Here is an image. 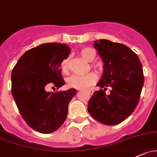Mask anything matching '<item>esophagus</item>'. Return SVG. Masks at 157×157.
<instances>
[{
	"mask_svg": "<svg viewBox=\"0 0 157 157\" xmlns=\"http://www.w3.org/2000/svg\"><path fill=\"white\" fill-rule=\"evenodd\" d=\"M88 92L90 95H92V94H93V91H92V90H88Z\"/></svg>",
	"mask_w": 157,
	"mask_h": 157,
	"instance_id": "obj_1",
	"label": "esophagus"
}]
</instances>
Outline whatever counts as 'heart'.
Instances as JSON below:
<instances>
[{"instance_id": "obj_1", "label": "heart", "mask_w": 157, "mask_h": 157, "mask_svg": "<svg viewBox=\"0 0 157 157\" xmlns=\"http://www.w3.org/2000/svg\"><path fill=\"white\" fill-rule=\"evenodd\" d=\"M80 56L85 60L88 62H92L95 57V52L93 49L89 47L82 49L80 50ZM62 69L64 73H67L69 71V61L66 59L63 60L62 64ZM98 77L96 74L94 73L87 74L84 76L74 75L67 80V86L71 88L77 89V90H85L88 87L95 84L97 82Z\"/></svg>"}]
</instances>
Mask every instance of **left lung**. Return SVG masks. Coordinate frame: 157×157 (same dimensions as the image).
Segmentation results:
<instances>
[{
    "mask_svg": "<svg viewBox=\"0 0 157 157\" xmlns=\"http://www.w3.org/2000/svg\"><path fill=\"white\" fill-rule=\"evenodd\" d=\"M104 62V73L89 101L88 111L97 121L108 126L122 123L132 114L139 101L144 85L142 65L138 55L126 45L108 40L95 41ZM111 87L109 95L105 91Z\"/></svg>",
    "mask_w": 157,
    "mask_h": 157,
    "instance_id": "1",
    "label": "left lung"
}]
</instances>
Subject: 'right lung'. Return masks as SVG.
Returning <instances> with one entry per match:
<instances>
[{
    "instance_id": "add662e5",
    "label": "right lung",
    "mask_w": 157,
    "mask_h": 157,
    "mask_svg": "<svg viewBox=\"0 0 157 157\" xmlns=\"http://www.w3.org/2000/svg\"><path fill=\"white\" fill-rule=\"evenodd\" d=\"M69 54L70 48L64 44H41L26 51L12 71L11 92L16 106L26 123L39 132L56 131L67 118L77 90L47 92L45 86L65 85L61 65Z\"/></svg>"
}]
</instances>
